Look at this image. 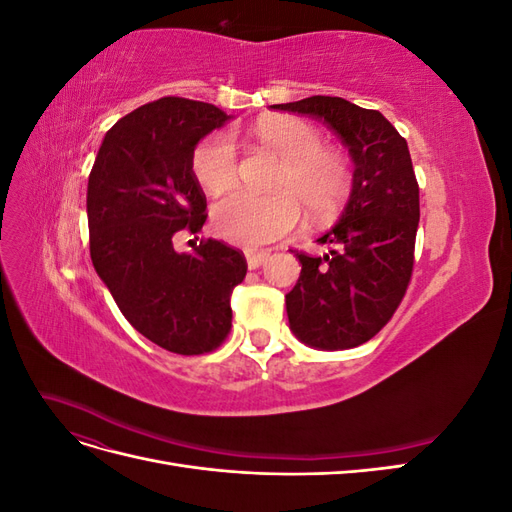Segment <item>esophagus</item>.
Segmentation results:
<instances>
[{
    "label": "esophagus",
    "mask_w": 512,
    "mask_h": 512,
    "mask_svg": "<svg viewBox=\"0 0 512 512\" xmlns=\"http://www.w3.org/2000/svg\"><path fill=\"white\" fill-rule=\"evenodd\" d=\"M245 258H247V267L258 269L260 265H265L267 262L269 252H245Z\"/></svg>",
    "instance_id": "esophagus-1"
}]
</instances>
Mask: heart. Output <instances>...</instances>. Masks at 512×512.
I'll return each mask as SVG.
<instances>
[{"label": "heart", "instance_id": "1", "mask_svg": "<svg viewBox=\"0 0 512 512\" xmlns=\"http://www.w3.org/2000/svg\"><path fill=\"white\" fill-rule=\"evenodd\" d=\"M256 136L282 166L271 190L258 196L232 192L211 209L213 230L230 243L256 247L286 237L301 222V205L324 218L337 211L350 190V166L342 153L324 147L322 134L299 117H265L256 123ZM192 173L200 188L222 194L237 183L239 147L230 130H215L200 138L192 151Z\"/></svg>", "mask_w": 512, "mask_h": 512}]
</instances>
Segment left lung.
Here are the masks:
<instances>
[{
  "mask_svg": "<svg viewBox=\"0 0 512 512\" xmlns=\"http://www.w3.org/2000/svg\"><path fill=\"white\" fill-rule=\"evenodd\" d=\"M271 108L327 123L354 162L342 220L318 239L329 252L292 250L301 275L286 294V312L303 344L356 348L393 318L412 277L421 207L408 143L382 113L344 98L312 96Z\"/></svg>",
  "mask_w": 512,
  "mask_h": 512,
  "instance_id": "obj_1",
  "label": "left lung"
}]
</instances>
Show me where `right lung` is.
Wrapping results in <instances>:
<instances>
[{
    "instance_id": "add662e5",
    "label": "right lung",
    "mask_w": 512,
    "mask_h": 512,
    "mask_svg": "<svg viewBox=\"0 0 512 512\" xmlns=\"http://www.w3.org/2000/svg\"><path fill=\"white\" fill-rule=\"evenodd\" d=\"M228 119L207 102L153 100L106 132L89 173L96 273L132 327L175 354L222 346L232 327V288L247 273L243 252L224 241L200 239L190 254L175 252L179 232L198 235L207 220L192 151Z\"/></svg>"
}]
</instances>
